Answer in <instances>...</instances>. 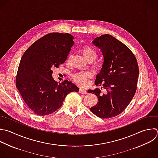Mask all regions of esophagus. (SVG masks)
<instances>
[{
    "label": "esophagus",
    "mask_w": 158,
    "mask_h": 158,
    "mask_svg": "<svg viewBox=\"0 0 158 158\" xmlns=\"http://www.w3.org/2000/svg\"><path fill=\"white\" fill-rule=\"evenodd\" d=\"M79 93L81 94H87V91L83 89H80L79 90Z\"/></svg>",
    "instance_id": "obj_1"
}]
</instances>
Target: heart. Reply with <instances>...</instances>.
<instances>
[{
    "instance_id": "heart-1",
    "label": "heart",
    "mask_w": 158,
    "mask_h": 158,
    "mask_svg": "<svg viewBox=\"0 0 158 158\" xmlns=\"http://www.w3.org/2000/svg\"><path fill=\"white\" fill-rule=\"evenodd\" d=\"M81 52L85 58L88 60L93 61L98 57L96 51L91 46H84L81 50ZM91 73L88 72H80L75 73L73 75L74 81L80 86H85L87 83L88 78L90 77Z\"/></svg>"
}]
</instances>
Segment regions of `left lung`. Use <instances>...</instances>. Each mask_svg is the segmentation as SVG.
Returning <instances> with one entry per match:
<instances>
[{
    "instance_id": "obj_1",
    "label": "left lung",
    "mask_w": 158,
    "mask_h": 158,
    "mask_svg": "<svg viewBox=\"0 0 158 158\" xmlns=\"http://www.w3.org/2000/svg\"><path fill=\"white\" fill-rule=\"evenodd\" d=\"M92 43L101 51L104 61L95 80L96 86L102 83V86L88 90L98 99L90 110L102 118L114 117L125 110L135 95L139 74L138 63L129 48L111 35H101Z\"/></svg>"
}]
</instances>
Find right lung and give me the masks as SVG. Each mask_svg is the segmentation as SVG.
<instances>
[{
    "instance_id": "1",
    "label": "right lung",
    "mask_w": 158,
    "mask_h": 158,
    "mask_svg": "<svg viewBox=\"0 0 158 158\" xmlns=\"http://www.w3.org/2000/svg\"><path fill=\"white\" fill-rule=\"evenodd\" d=\"M73 38L69 33H49L30 46L20 60L16 86L27 105L37 115L54 112L69 93L79 91L70 81H56L51 70L65 62L74 44Z\"/></svg>"
}]
</instances>
